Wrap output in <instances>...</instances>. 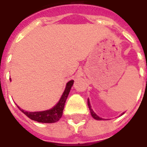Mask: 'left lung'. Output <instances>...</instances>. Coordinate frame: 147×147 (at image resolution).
Segmentation results:
<instances>
[{"label": "left lung", "instance_id": "obj_1", "mask_svg": "<svg viewBox=\"0 0 147 147\" xmlns=\"http://www.w3.org/2000/svg\"><path fill=\"white\" fill-rule=\"evenodd\" d=\"M87 105H88V107L90 109V114H91V116L94 119H95V120H102V118H100L98 116H97L95 114V113H94V111L92 110V109H91V106H90V104L89 102V99L87 100Z\"/></svg>", "mask_w": 147, "mask_h": 147}]
</instances>
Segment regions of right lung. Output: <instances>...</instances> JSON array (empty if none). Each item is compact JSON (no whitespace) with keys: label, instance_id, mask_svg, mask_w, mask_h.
<instances>
[{"label":"right lung","instance_id":"1","mask_svg":"<svg viewBox=\"0 0 147 147\" xmlns=\"http://www.w3.org/2000/svg\"><path fill=\"white\" fill-rule=\"evenodd\" d=\"M73 83L74 80H71L67 83L65 90L61 96L59 102L57 104L56 106H54L53 108L49 109V110L30 113V112L23 110L19 107L18 108L20 109L27 117H29L30 120H34V121H38L40 123H55V122H57L62 117L65 102H66V99L68 96V94L70 92L71 88L73 85Z\"/></svg>","mask_w":147,"mask_h":147}]
</instances>
